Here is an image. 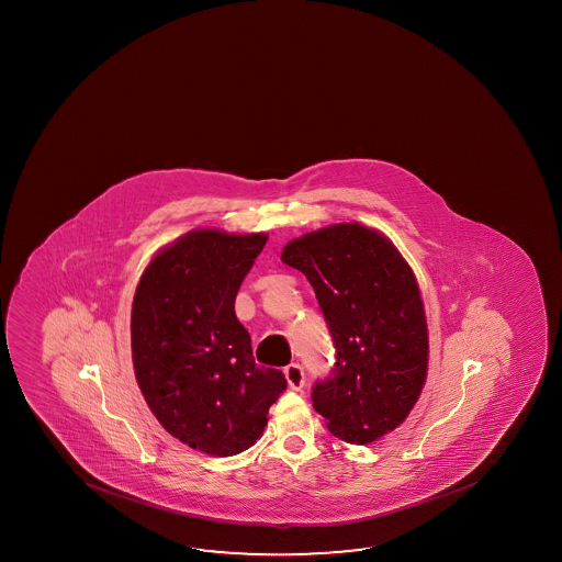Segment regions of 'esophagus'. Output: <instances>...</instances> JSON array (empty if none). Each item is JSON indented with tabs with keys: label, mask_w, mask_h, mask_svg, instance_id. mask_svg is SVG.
<instances>
[{
	"label": "esophagus",
	"mask_w": 562,
	"mask_h": 562,
	"mask_svg": "<svg viewBox=\"0 0 562 562\" xmlns=\"http://www.w3.org/2000/svg\"><path fill=\"white\" fill-rule=\"evenodd\" d=\"M284 376L288 380V386L292 387V390H302L305 384L304 370L300 364H288L284 369Z\"/></svg>",
	"instance_id": "1"
}]
</instances>
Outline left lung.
<instances>
[{
    "label": "left lung",
    "mask_w": 562,
    "mask_h": 562,
    "mask_svg": "<svg viewBox=\"0 0 562 562\" xmlns=\"http://www.w3.org/2000/svg\"><path fill=\"white\" fill-rule=\"evenodd\" d=\"M280 258L310 280L337 349L331 376L313 387L315 412L340 441H378L404 424L427 380L414 270L384 233L359 222L305 233Z\"/></svg>",
    "instance_id": "1"
}]
</instances>
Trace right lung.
<instances>
[{"instance_id":"right-lung-1","label":"right lung","mask_w":562,"mask_h":562,"mask_svg":"<svg viewBox=\"0 0 562 562\" xmlns=\"http://www.w3.org/2000/svg\"><path fill=\"white\" fill-rule=\"evenodd\" d=\"M267 240L188 231L150 258L133 297L131 355L145 402L172 437L212 457L252 447L285 390L280 370L257 367L235 315L240 282Z\"/></svg>"}]
</instances>
